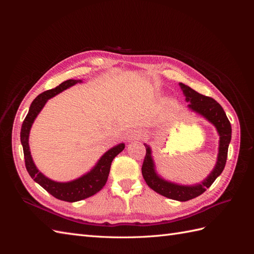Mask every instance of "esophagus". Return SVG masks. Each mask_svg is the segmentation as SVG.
<instances>
[{
    "mask_svg": "<svg viewBox=\"0 0 254 254\" xmlns=\"http://www.w3.org/2000/svg\"><path fill=\"white\" fill-rule=\"evenodd\" d=\"M142 136H143L142 130H131V131L129 132L127 139H128L129 142H132V141H135V140H140Z\"/></svg>",
    "mask_w": 254,
    "mask_h": 254,
    "instance_id": "esophagus-1",
    "label": "esophagus"
}]
</instances>
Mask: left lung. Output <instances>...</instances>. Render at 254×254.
Wrapping results in <instances>:
<instances>
[{
	"label": "left lung",
	"mask_w": 254,
	"mask_h": 254,
	"mask_svg": "<svg viewBox=\"0 0 254 254\" xmlns=\"http://www.w3.org/2000/svg\"><path fill=\"white\" fill-rule=\"evenodd\" d=\"M179 84L183 91L184 96H186V101L190 103L188 106L189 108L202 115L204 119L216 127L219 134L217 162L215 164L211 174L201 183L195 184V186H182V184H177L161 178L155 170V163H153L151 157V149L147 144H144L146 148V156L142 165V175L147 186L151 190L157 191L158 194L170 199H174V200L188 201L204 193L206 189H209L212 186V183L224 171L227 162L229 144L231 141L232 129L226 112L214 98L198 93V92L189 86H186L184 83Z\"/></svg>",
	"instance_id": "8db88e82"
}]
</instances>
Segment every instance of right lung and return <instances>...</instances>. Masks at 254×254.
Masks as SVG:
<instances>
[{
  "label": "right lung",
  "instance_id": "obj_1",
  "mask_svg": "<svg viewBox=\"0 0 254 254\" xmlns=\"http://www.w3.org/2000/svg\"><path fill=\"white\" fill-rule=\"evenodd\" d=\"M77 82H82V80L68 79L64 81L63 83H60L55 89L48 90L38 95L34 99L32 105H30L26 118L23 121L20 134L21 144L23 146V152H24L25 166L29 176L32 177L35 182L40 184L45 190L49 191L52 196L59 199V200H64L67 202L79 201L82 200V199H86L98 193V191L105 187L107 179H108L110 166L113 159L125 148L124 143H121L117 146H114V147L104 153L102 158L98 160L96 165L92 168L89 173L84 174L83 176L73 181H54L49 179L48 177H45L41 172H39V170H38L34 163L32 155H30L28 145L30 128H32V125L35 119L37 118V115L40 113L44 105L47 104L50 98L59 94L60 92L66 90L67 88L74 86V84Z\"/></svg>",
  "mask_w": 254,
  "mask_h": 254
}]
</instances>
